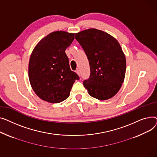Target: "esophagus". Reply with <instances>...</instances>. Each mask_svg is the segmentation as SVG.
Returning a JSON list of instances; mask_svg holds the SVG:
<instances>
[{
    "instance_id": "1",
    "label": "esophagus",
    "mask_w": 157,
    "mask_h": 157,
    "mask_svg": "<svg viewBox=\"0 0 157 157\" xmlns=\"http://www.w3.org/2000/svg\"><path fill=\"white\" fill-rule=\"evenodd\" d=\"M76 73H77V74H78L79 76H80V70H79L78 69H77V70H76Z\"/></svg>"
}]
</instances>
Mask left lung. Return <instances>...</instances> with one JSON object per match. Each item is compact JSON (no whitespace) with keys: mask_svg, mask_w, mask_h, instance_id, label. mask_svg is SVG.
Masks as SVG:
<instances>
[{"mask_svg":"<svg viewBox=\"0 0 157 157\" xmlns=\"http://www.w3.org/2000/svg\"><path fill=\"white\" fill-rule=\"evenodd\" d=\"M89 63L90 76L83 82L89 95L99 100L113 97L121 89L126 59L121 45L112 36L95 29L75 34Z\"/></svg>","mask_w":157,"mask_h":157,"instance_id":"8db88e82","label":"left lung"}]
</instances>
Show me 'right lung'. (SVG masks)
Masks as SVG:
<instances>
[{"label":"right lung","instance_id":"1","mask_svg":"<svg viewBox=\"0 0 157 157\" xmlns=\"http://www.w3.org/2000/svg\"><path fill=\"white\" fill-rule=\"evenodd\" d=\"M74 35L63 31L52 32L38 43L31 54L30 82L35 93L44 101L59 103L65 100L75 81L80 78L71 70L65 53Z\"/></svg>","mask_w":157,"mask_h":157}]
</instances>
